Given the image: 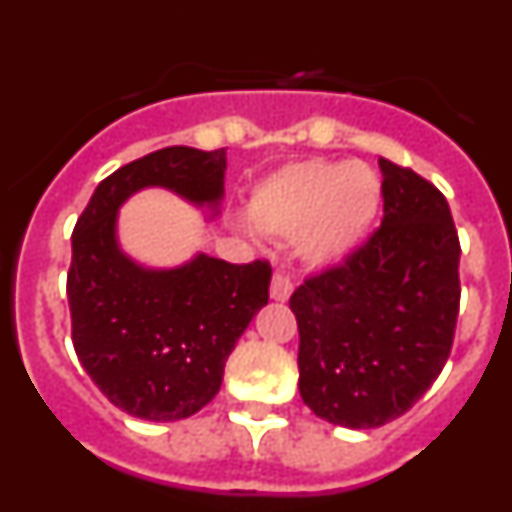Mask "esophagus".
<instances>
[{
	"label": "esophagus",
	"mask_w": 512,
	"mask_h": 512,
	"mask_svg": "<svg viewBox=\"0 0 512 512\" xmlns=\"http://www.w3.org/2000/svg\"><path fill=\"white\" fill-rule=\"evenodd\" d=\"M269 295L274 302H287L289 295H292V282L282 274H274L271 277V287H269Z\"/></svg>",
	"instance_id": "34e87169"
}]
</instances>
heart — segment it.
I'll use <instances>...</instances> for the list:
<instances>
[{
  "mask_svg": "<svg viewBox=\"0 0 512 512\" xmlns=\"http://www.w3.org/2000/svg\"><path fill=\"white\" fill-rule=\"evenodd\" d=\"M382 207V179L361 161L305 158L256 184L248 200L253 228L295 238L297 256L312 269L351 259L366 243Z\"/></svg>",
  "mask_w": 512,
  "mask_h": 512,
  "instance_id": "1",
  "label": "heart"
}]
</instances>
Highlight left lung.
<instances>
[{
	"label": "left lung",
	"mask_w": 512,
	"mask_h": 512,
	"mask_svg": "<svg viewBox=\"0 0 512 512\" xmlns=\"http://www.w3.org/2000/svg\"><path fill=\"white\" fill-rule=\"evenodd\" d=\"M382 228L343 266L307 279L289 307L300 330V395L318 418L379 428L441 374L459 315V238L423 176L379 158Z\"/></svg>",
	"instance_id": "obj_1"
}]
</instances>
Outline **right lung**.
Wrapping results in <instances>:
<instances>
[{"mask_svg": "<svg viewBox=\"0 0 512 512\" xmlns=\"http://www.w3.org/2000/svg\"><path fill=\"white\" fill-rule=\"evenodd\" d=\"M225 166V148H161L107 176L76 220L66 282L76 356L133 418L169 423L205 408L230 351L269 302L266 261L235 266L200 251L184 264L148 266L120 246V207L143 189H166L215 223Z\"/></svg>", "mask_w": 512, "mask_h": 512, "instance_id": "1", "label": "right lung"}]
</instances>
